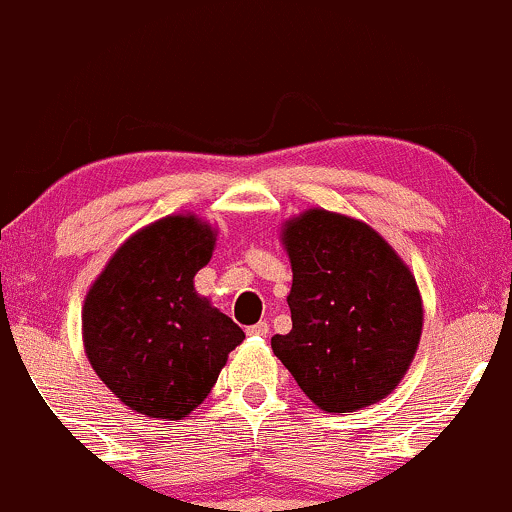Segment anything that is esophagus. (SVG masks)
<instances>
[{"label": "esophagus", "mask_w": 512, "mask_h": 512, "mask_svg": "<svg viewBox=\"0 0 512 512\" xmlns=\"http://www.w3.org/2000/svg\"><path fill=\"white\" fill-rule=\"evenodd\" d=\"M246 332H249L251 337H266V334H268V324H266V322L251 324V327L246 329Z\"/></svg>", "instance_id": "1"}]
</instances>
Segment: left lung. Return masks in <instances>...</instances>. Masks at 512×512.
<instances>
[{
	"label": "left lung",
	"mask_w": 512,
	"mask_h": 512,
	"mask_svg": "<svg viewBox=\"0 0 512 512\" xmlns=\"http://www.w3.org/2000/svg\"><path fill=\"white\" fill-rule=\"evenodd\" d=\"M283 244L293 266V329L271 339L273 354L327 412L386 398L422 334L420 290L408 266L364 222L324 210L290 219Z\"/></svg>",
	"instance_id": "1"
}]
</instances>
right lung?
Segmentation results:
<instances>
[{
	"mask_svg": "<svg viewBox=\"0 0 512 512\" xmlns=\"http://www.w3.org/2000/svg\"><path fill=\"white\" fill-rule=\"evenodd\" d=\"M212 249V227L192 214L158 219L124 241L87 293V359L126 408L188 417L244 342L239 324L192 285Z\"/></svg>",
	"mask_w": 512,
	"mask_h": 512,
	"instance_id": "add662e5",
	"label": "right lung"
}]
</instances>
